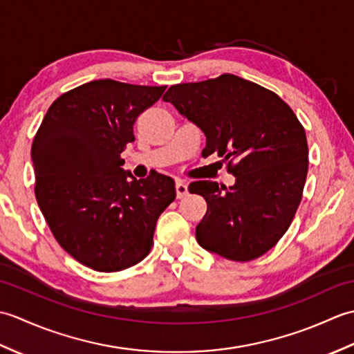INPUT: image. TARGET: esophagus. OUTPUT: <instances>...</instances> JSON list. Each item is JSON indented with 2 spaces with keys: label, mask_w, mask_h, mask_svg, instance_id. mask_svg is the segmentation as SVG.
Instances as JSON below:
<instances>
[{
  "label": "esophagus",
  "mask_w": 354,
  "mask_h": 354,
  "mask_svg": "<svg viewBox=\"0 0 354 354\" xmlns=\"http://www.w3.org/2000/svg\"><path fill=\"white\" fill-rule=\"evenodd\" d=\"M175 189H176L178 199H181V198H184V196H187V194H189V187H187V184L184 181H176Z\"/></svg>",
  "instance_id": "obj_1"
}]
</instances>
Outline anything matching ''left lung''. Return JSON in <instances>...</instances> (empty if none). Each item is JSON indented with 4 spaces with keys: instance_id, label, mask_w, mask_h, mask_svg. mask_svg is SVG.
Returning a JSON list of instances; mask_svg holds the SVG:
<instances>
[{
    "instance_id": "obj_1",
    "label": "left lung",
    "mask_w": 354,
    "mask_h": 354,
    "mask_svg": "<svg viewBox=\"0 0 354 354\" xmlns=\"http://www.w3.org/2000/svg\"><path fill=\"white\" fill-rule=\"evenodd\" d=\"M162 100L205 133L202 155L217 153L236 176L228 189L214 181L189 185L207 201L198 243L234 261L268 252L290 227L309 169L304 127L289 104L234 74L173 85Z\"/></svg>"
}]
</instances>
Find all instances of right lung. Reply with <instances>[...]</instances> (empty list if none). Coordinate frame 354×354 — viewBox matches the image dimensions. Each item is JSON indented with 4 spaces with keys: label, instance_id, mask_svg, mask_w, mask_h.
Here are the masks:
<instances>
[{
    "label": "right lung",
    "instance_id": "obj_1",
    "mask_svg": "<svg viewBox=\"0 0 354 354\" xmlns=\"http://www.w3.org/2000/svg\"><path fill=\"white\" fill-rule=\"evenodd\" d=\"M165 86L93 80L53 102L32 145L35 194L53 236L73 259L99 272L137 265L153 243L175 181L135 179L122 152L133 123Z\"/></svg>",
    "mask_w": 354,
    "mask_h": 354
}]
</instances>
